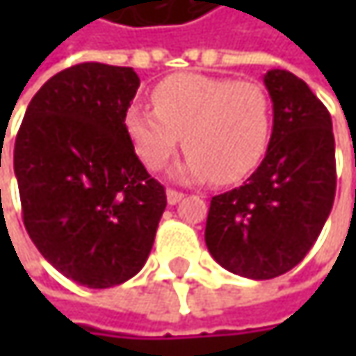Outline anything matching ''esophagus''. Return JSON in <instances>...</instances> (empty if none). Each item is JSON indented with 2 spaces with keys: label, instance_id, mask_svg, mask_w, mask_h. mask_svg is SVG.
Segmentation results:
<instances>
[{
  "label": "esophagus",
  "instance_id": "obj_1",
  "mask_svg": "<svg viewBox=\"0 0 356 356\" xmlns=\"http://www.w3.org/2000/svg\"><path fill=\"white\" fill-rule=\"evenodd\" d=\"M183 197H185V193H183V191H177V189H167V202H169L171 206L179 204Z\"/></svg>",
  "mask_w": 356,
  "mask_h": 356
}]
</instances>
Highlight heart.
<instances>
[{"label": "heart", "mask_w": 356, "mask_h": 356, "mask_svg": "<svg viewBox=\"0 0 356 356\" xmlns=\"http://www.w3.org/2000/svg\"><path fill=\"white\" fill-rule=\"evenodd\" d=\"M152 108L131 105L125 134L148 171H161L177 152L183 181L214 179L231 185L251 175L266 156L272 136V101L259 82L177 74L152 90Z\"/></svg>", "instance_id": "1"}]
</instances>
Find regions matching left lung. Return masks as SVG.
<instances>
[{"label":"left lung","mask_w":356,"mask_h":356,"mask_svg":"<svg viewBox=\"0 0 356 356\" xmlns=\"http://www.w3.org/2000/svg\"><path fill=\"white\" fill-rule=\"evenodd\" d=\"M264 84L274 111L266 156L241 187L212 197L204 235L225 270L251 280L295 268L320 237L336 195L327 108L286 70H270Z\"/></svg>","instance_id":"left-lung-1"}]
</instances>
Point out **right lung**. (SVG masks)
<instances>
[{
    "label": "right lung",
    "instance_id": "right-lung-1",
    "mask_svg": "<svg viewBox=\"0 0 356 356\" xmlns=\"http://www.w3.org/2000/svg\"><path fill=\"white\" fill-rule=\"evenodd\" d=\"M138 86L134 67L72 65L40 86L16 136L24 227L55 270L88 289L142 270L167 208L123 125Z\"/></svg>",
    "mask_w": 356,
    "mask_h": 356
}]
</instances>
